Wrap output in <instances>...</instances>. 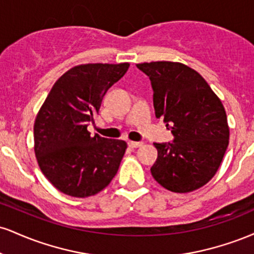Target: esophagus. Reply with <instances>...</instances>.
<instances>
[{
  "label": "esophagus",
  "mask_w": 254,
  "mask_h": 254,
  "mask_svg": "<svg viewBox=\"0 0 254 254\" xmlns=\"http://www.w3.org/2000/svg\"><path fill=\"white\" fill-rule=\"evenodd\" d=\"M127 144H129V147L131 148H139L142 144H143V142H136V141H129L127 142Z\"/></svg>",
  "instance_id": "obj_1"
}]
</instances>
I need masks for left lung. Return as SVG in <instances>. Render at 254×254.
Returning a JSON list of instances; mask_svg holds the SVG:
<instances>
[{"instance_id":"8db88e82","label":"left lung","mask_w":254,"mask_h":254,"mask_svg":"<svg viewBox=\"0 0 254 254\" xmlns=\"http://www.w3.org/2000/svg\"><path fill=\"white\" fill-rule=\"evenodd\" d=\"M149 76L156 118L171 125L172 143H154L151 176L162 188L186 193L216 174L229 143V127L220 98L196 70L179 62L139 63Z\"/></svg>"}]
</instances>
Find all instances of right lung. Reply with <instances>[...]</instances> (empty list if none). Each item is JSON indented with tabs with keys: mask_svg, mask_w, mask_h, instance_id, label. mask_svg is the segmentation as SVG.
Wrapping results in <instances>:
<instances>
[{
	"mask_svg": "<svg viewBox=\"0 0 254 254\" xmlns=\"http://www.w3.org/2000/svg\"><path fill=\"white\" fill-rule=\"evenodd\" d=\"M129 63L81 64L55 82L34 122V153L46 179L58 191L86 198L104 190L117 174L127 145L87 127L104 95L124 76Z\"/></svg>",
	"mask_w": 254,
	"mask_h": 254,
	"instance_id": "1",
	"label": "right lung"
}]
</instances>
